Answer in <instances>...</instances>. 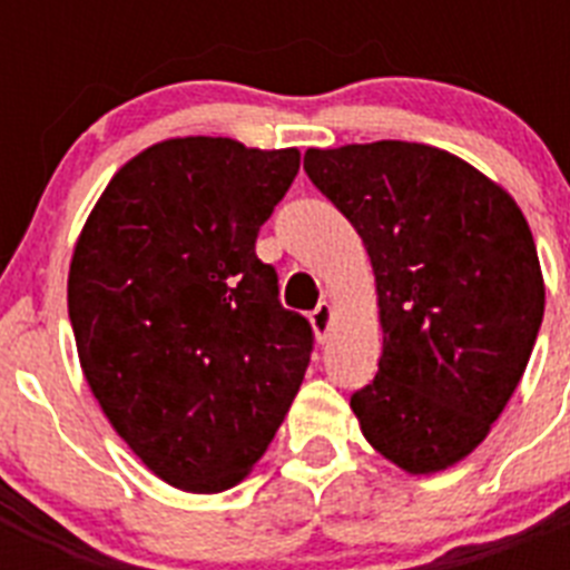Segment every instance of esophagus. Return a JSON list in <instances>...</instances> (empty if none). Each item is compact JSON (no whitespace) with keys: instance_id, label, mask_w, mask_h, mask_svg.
Wrapping results in <instances>:
<instances>
[{"instance_id":"obj_1","label":"esophagus","mask_w":570,"mask_h":570,"mask_svg":"<svg viewBox=\"0 0 570 570\" xmlns=\"http://www.w3.org/2000/svg\"><path fill=\"white\" fill-rule=\"evenodd\" d=\"M311 325H314V334L320 340H328V331L334 325V305L331 302H320L314 311H311Z\"/></svg>"}]
</instances>
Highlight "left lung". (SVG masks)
Here are the masks:
<instances>
[{"instance_id": "left-lung-1", "label": "left lung", "mask_w": 570, "mask_h": 570, "mask_svg": "<svg viewBox=\"0 0 570 570\" xmlns=\"http://www.w3.org/2000/svg\"><path fill=\"white\" fill-rule=\"evenodd\" d=\"M305 174L374 265L382 356L351 396L362 434L402 471H445L485 440L540 334L525 216L473 165L420 142L308 148Z\"/></svg>"}]
</instances>
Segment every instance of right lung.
Here are the masks:
<instances>
[{
  "instance_id": "right-lung-1",
  "label": "right lung",
  "mask_w": 570,
  "mask_h": 570,
  "mask_svg": "<svg viewBox=\"0 0 570 570\" xmlns=\"http://www.w3.org/2000/svg\"><path fill=\"white\" fill-rule=\"evenodd\" d=\"M299 150L223 136L150 145L116 170L73 248L68 314L114 431L168 485L234 488L265 454L314 351L256 236Z\"/></svg>"
}]
</instances>
